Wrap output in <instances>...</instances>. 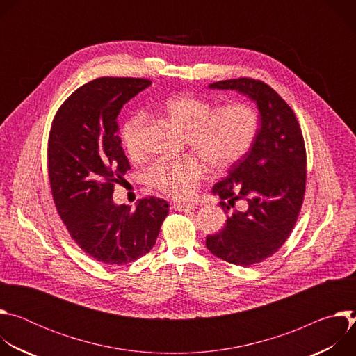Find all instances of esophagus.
I'll use <instances>...</instances> for the list:
<instances>
[{"instance_id":"1","label":"esophagus","mask_w":356,"mask_h":356,"mask_svg":"<svg viewBox=\"0 0 356 356\" xmlns=\"http://www.w3.org/2000/svg\"><path fill=\"white\" fill-rule=\"evenodd\" d=\"M172 209L176 211H191L195 209L194 202H173Z\"/></svg>"}]
</instances>
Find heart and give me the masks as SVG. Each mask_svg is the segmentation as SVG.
<instances>
[{
    "instance_id": "heart-1",
    "label": "heart",
    "mask_w": 356,
    "mask_h": 356,
    "mask_svg": "<svg viewBox=\"0 0 356 356\" xmlns=\"http://www.w3.org/2000/svg\"><path fill=\"white\" fill-rule=\"evenodd\" d=\"M166 117L186 129L187 143L197 155L159 161L147 172V181L163 194L188 198L204 177L207 165L225 170L238 163L252 149L259 132L258 113L248 104L234 103L217 107L213 101L195 95H176L163 104ZM145 118L135 115L122 128L127 155L139 161L145 156Z\"/></svg>"
}]
</instances>
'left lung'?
Masks as SVG:
<instances>
[{"label":"left lung","mask_w":356,"mask_h":356,"mask_svg":"<svg viewBox=\"0 0 356 356\" xmlns=\"http://www.w3.org/2000/svg\"><path fill=\"white\" fill-rule=\"evenodd\" d=\"M209 87L248 95L261 114L252 149L213 187L225 214L236 200L245 201L246 210H234L224 228L206 239L217 258L250 266L276 253L297 221L306 190V147L293 110L266 83L241 77Z\"/></svg>","instance_id":"left-lung-1"}]
</instances>
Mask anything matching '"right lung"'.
<instances>
[{"instance_id":"right-lung-1","label":"right lung","mask_w":356,"mask_h":356,"mask_svg":"<svg viewBox=\"0 0 356 356\" xmlns=\"http://www.w3.org/2000/svg\"><path fill=\"white\" fill-rule=\"evenodd\" d=\"M150 84L146 79H95L60 106L49 134L47 169L56 210L87 255L110 266L146 255L169 213L168 201L156 197L139 200L134 211L113 200L114 184L131 169L117 117Z\"/></svg>"}]
</instances>
